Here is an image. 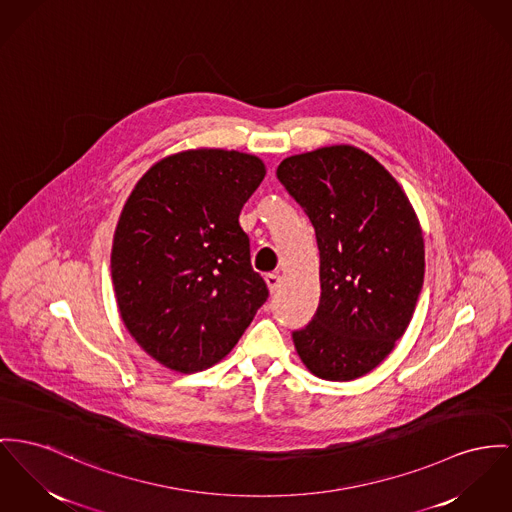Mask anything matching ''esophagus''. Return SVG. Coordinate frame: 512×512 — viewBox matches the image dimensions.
<instances>
[{"instance_id": "1", "label": "esophagus", "mask_w": 512, "mask_h": 512, "mask_svg": "<svg viewBox=\"0 0 512 512\" xmlns=\"http://www.w3.org/2000/svg\"><path fill=\"white\" fill-rule=\"evenodd\" d=\"M266 283H268L270 293H275L279 289V285H281V275L279 273H268L266 275Z\"/></svg>"}]
</instances>
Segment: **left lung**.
<instances>
[{"mask_svg":"<svg viewBox=\"0 0 512 512\" xmlns=\"http://www.w3.org/2000/svg\"><path fill=\"white\" fill-rule=\"evenodd\" d=\"M277 180L305 209L320 252V303L293 332L312 375L353 380L394 349L409 326L423 273V235L408 196L351 145L293 155Z\"/></svg>","mask_w":512,"mask_h":512,"instance_id":"8db88e82","label":"left lung"}]
</instances>
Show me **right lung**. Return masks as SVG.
<instances>
[{"label": "right lung", "instance_id": "right-lung-1", "mask_svg": "<svg viewBox=\"0 0 512 512\" xmlns=\"http://www.w3.org/2000/svg\"><path fill=\"white\" fill-rule=\"evenodd\" d=\"M264 176L254 155L184 151L145 172L122 209L110 256L120 316L172 371L221 361L270 295L239 225Z\"/></svg>", "mask_w": 512, "mask_h": 512}]
</instances>
